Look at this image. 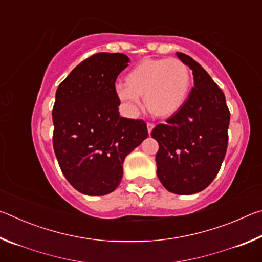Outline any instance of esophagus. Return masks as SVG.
Here are the masks:
<instances>
[{
  "mask_svg": "<svg viewBox=\"0 0 262 262\" xmlns=\"http://www.w3.org/2000/svg\"><path fill=\"white\" fill-rule=\"evenodd\" d=\"M154 127H155L154 123H151V122H148V123H147V128H148V133H149V134H150V133H151V130L154 129Z\"/></svg>",
  "mask_w": 262,
  "mask_h": 262,
  "instance_id": "obj_1",
  "label": "esophagus"
}]
</instances>
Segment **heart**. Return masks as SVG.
<instances>
[{"instance_id": "obj_1", "label": "heart", "mask_w": 262, "mask_h": 262, "mask_svg": "<svg viewBox=\"0 0 262 262\" xmlns=\"http://www.w3.org/2000/svg\"><path fill=\"white\" fill-rule=\"evenodd\" d=\"M126 85L117 88L119 99L132 112L144 105L150 113L159 118L174 115L187 99L190 72L187 64L178 59H147L136 64L126 76Z\"/></svg>"}]
</instances>
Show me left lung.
<instances>
[{
  "label": "left lung",
  "instance_id": "1",
  "mask_svg": "<svg viewBox=\"0 0 262 262\" xmlns=\"http://www.w3.org/2000/svg\"><path fill=\"white\" fill-rule=\"evenodd\" d=\"M192 69L194 86L178 112L154 128L157 176L168 192L205 189L219 173L228 148L230 111L223 91L192 57L177 53Z\"/></svg>",
  "mask_w": 262,
  "mask_h": 262
}]
</instances>
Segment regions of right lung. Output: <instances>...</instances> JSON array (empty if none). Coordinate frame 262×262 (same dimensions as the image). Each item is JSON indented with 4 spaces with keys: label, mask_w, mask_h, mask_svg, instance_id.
Instances as JSON below:
<instances>
[{
    "label": "right lung",
    "mask_w": 262,
    "mask_h": 262,
    "mask_svg": "<svg viewBox=\"0 0 262 262\" xmlns=\"http://www.w3.org/2000/svg\"><path fill=\"white\" fill-rule=\"evenodd\" d=\"M128 62L121 53H97L75 67L56 90L53 148L66 179L83 194L113 192L126 156L148 137L142 119L119 113L115 81Z\"/></svg>",
    "instance_id": "right-lung-1"
}]
</instances>
